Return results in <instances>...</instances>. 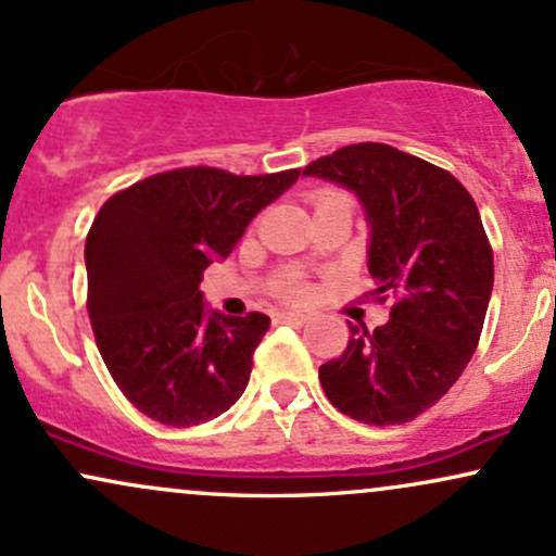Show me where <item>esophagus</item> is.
Returning <instances> with one entry per match:
<instances>
[{"label":"esophagus","mask_w":556,"mask_h":556,"mask_svg":"<svg viewBox=\"0 0 556 556\" xmlns=\"http://www.w3.org/2000/svg\"><path fill=\"white\" fill-rule=\"evenodd\" d=\"M277 318L282 324H292V327H303V324L308 321V316H305V314H279Z\"/></svg>","instance_id":"obj_1"}]
</instances>
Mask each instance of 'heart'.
Returning <instances> with one entry per match:
<instances>
[{
  "label": "heart",
  "mask_w": 556,
  "mask_h": 556,
  "mask_svg": "<svg viewBox=\"0 0 556 556\" xmlns=\"http://www.w3.org/2000/svg\"><path fill=\"white\" fill-rule=\"evenodd\" d=\"M277 292L287 300H295V303H300V300H305V295H308V287H305L303 279L295 277V274H287V277H282L277 282Z\"/></svg>",
  "instance_id": "b5f03b06"
}]
</instances>
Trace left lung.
<instances>
[{
  "mask_svg": "<svg viewBox=\"0 0 556 556\" xmlns=\"http://www.w3.org/2000/svg\"><path fill=\"white\" fill-rule=\"evenodd\" d=\"M303 175L361 198L371 300L392 303L384 327L350 324L344 353L318 368L324 394L361 424H407L450 392L481 340L494 253L473 195L446 169L387 143L344 146Z\"/></svg>",
  "mask_w": 556,
  "mask_h": 556,
  "instance_id": "1",
  "label": "left lung"
}]
</instances>
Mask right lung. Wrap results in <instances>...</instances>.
<instances>
[{
	"label": "right lung",
	"instance_id": "right-lung-1",
	"mask_svg": "<svg viewBox=\"0 0 556 556\" xmlns=\"http://www.w3.org/2000/svg\"><path fill=\"white\" fill-rule=\"evenodd\" d=\"M298 175L169 169L99 208L86 238L88 318L114 384L140 413L188 429L245 392L269 316L208 314L198 285Z\"/></svg>",
	"mask_w": 556,
	"mask_h": 556
}]
</instances>
